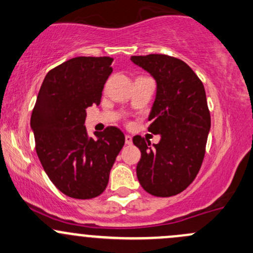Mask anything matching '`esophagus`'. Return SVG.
I'll return each instance as SVG.
<instances>
[{
	"instance_id": "esophagus-1",
	"label": "esophagus",
	"mask_w": 253,
	"mask_h": 253,
	"mask_svg": "<svg viewBox=\"0 0 253 253\" xmlns=\"http://www.w3.org/2000/svg\"><path fill=\"white\" fill-rule=\"evenodd\" d=\"M125 143H126V144H132V137L131 135H128V134H126L125 135Z\"/></svg>"
}]
</instances>
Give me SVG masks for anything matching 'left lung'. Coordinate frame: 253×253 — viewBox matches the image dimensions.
<instances>
[{
  "mask_svg": "<svg viewBox=\"0 0 253 253\" xmlns=\"http://www.w3.org/2000/svg\"><path fill=\"white\" fill-rule=\"evenodd\" d=\"M131 60L156 81L148 129L161 137L154 148L140 135L133 137L142 153L137 165L138 180L154 196L177 195L195 179L205 156L211 116L204 84L178 58L149 54L133 55Z\"/></svg>",
  "mask_w": 253,
  "mask_h": 253,
  "instance_id": "1",
  "label": "left lung"
}]
</instances>
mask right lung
Returning a JSON list of instances; mask_svg holds the SVG:
<instances>
[{
  "label": "right lung",
  "mask_w": 253,
  "mask_h": 253,
  "mask_svg": "<svg viewBox=\"0 0 253 253\" xmlns=\"http://www.w3.org/2000/svg\"><path fill=\"white\" fill-rule=\"evenodd\" d=\"M110 57H76L48 71L31 114L36 153L44 172L63 194L93 199L105 190L116 156L125 144L118 127L95 138L84 127L86 109L100 104L113 73Z\"/></svg>",
  "instance_id": "add662e5"
}]
</instances>
